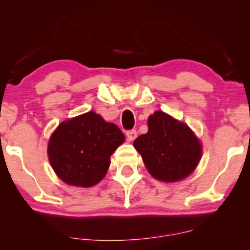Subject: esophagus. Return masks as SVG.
<instances>
[{"label": "esophagus", "instance_id": "esophagus-1", "mask_svg": "<svg viewBox=\"0 0 250 250\" xmlns=\"http://www.w3.org/2000/svg\"><path fill=\"white\" fill-rule=\"evenodd\" d=\"M126 136H127L128 141H134L136 136H138V133H136L135 129H131V131H127V133H126Z\"/></svg>", "mask_w": 250, "mask_h": 250}]
</instances>
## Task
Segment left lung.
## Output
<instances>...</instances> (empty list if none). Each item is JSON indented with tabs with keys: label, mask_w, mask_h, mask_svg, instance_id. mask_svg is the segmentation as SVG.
Returning <instances> with one entry per match:
<instances>
[{
	"label": "left lung",
	"mask_w": 250,
	"mask_h": 250,
	"mask_svg": "<svg viewBox=\"0 0 250 250\" xmlns=\"http://www.w3.org/2000/svg\"><path fill=\"white\" fill-rule=\"evenodd\" d=\"M133 146L148 172L164 182L186 179L203 155L201 143L189 126L163 111L149 116L148 133L135 139Z\"/></svg>",
	"instance_id": "1"
}]
</instances>
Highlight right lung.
Listing matches in <instances>:
<instances>
[{
  "label": "right lung",
  "instance_id": "1",
  "mask_svg": "<svg viewBox=\"0 0 250 250\" xmlns=\"http://www.w3.org/2000/svg\"><path fill=\"white\" fill-rule=\"evenodd\" d=\"M124 141L117 125L88 111L58 126L47 145V155L64 183L90 188L105 176L110 156Z\"/></svg>",
  "mask_w": 250,
  "mask_h": 250
}]
</instances>
